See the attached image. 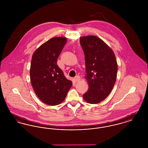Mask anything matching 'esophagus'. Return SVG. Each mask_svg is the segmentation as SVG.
<instances>
[{
    "instance_id": "esophagus-1",
    "label": "esophagus",
    "mask_w": 148,
    "mask_h": 148,
    "mask_svg": "<svg viewBox=\"0 0 148 148\" xmlns=\"http://www.w3.org/2000/svg\"><path fill=\"white\" fill-rule=\"evenodd\" d=\"M74 80H75V82H79L80 80V77H79V76H76L75 78H74Z\"/></svg>"
}]
</instances>
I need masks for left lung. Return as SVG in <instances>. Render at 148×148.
Returning a JSON list of instances; mask_svg holds the SVG:
<instances>
[{"mask_svg":"<svg viewBox=\"0 0 148 148\" xmlns=\"http://www.w3.org/2000/svg\"><path fill=\"white\" fill-rule=\"evenodd\" d=\"M84 51L88 90L83 98L90 104H98L108 97L117 77L118 65L112 49L96 36L80 37Z\"/></svg>","mask_w":148,"mask_h":148,"instance_id":"obj_1","label":"left lung"}]
</instances>
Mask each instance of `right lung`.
<instances>
[{"label":"right lung","instance_id":"1","mask_svg":"<svg viewBox=\"0 0 148 148\" xmlns=\"http://www.w3.org/2000/svg\"><path fill=\"white\" fill-rule=\"evenodd\" d=\"M66 42L64 37L53 38L36 50L32 58V86L39 99L49 106L62 103L72 86V82L65 77L56 64Z\"/></svg>","mask_w":148,"mask_h":148}]
</instances>
